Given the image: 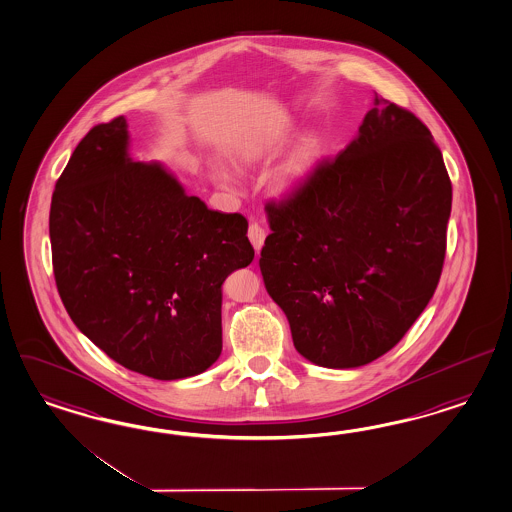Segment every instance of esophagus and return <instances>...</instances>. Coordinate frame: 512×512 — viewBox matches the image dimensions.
I'll return each instance as SVG.
<instances>
[{
	"label": "esophagus",
	"mask_w": 512,
	"mask_h": 512,
	"mask_svg": "<svg viewBox=\"0 0 512 512\" xmlns=\"http://www.w3.org/2000/svg\"><path fill=\"white\" fill-rule=\"evenodd\" d=\"M249 239L250 243H252V247L256 249V252H260V249L263 247V241H265V230H263L260 224H250Z\"/></svg>",
	"instance_id": "esophagus-1"
}]
</instances>
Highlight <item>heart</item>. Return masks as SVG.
<instances>
[{"label": "heart", "mask_w": 512, "mask_h": 512, "mask_svg": "<svg viewBox=\"0 0 512 512\" xmlns=\"http://www.w3.org/2000/svg\"><path fill=\"white\" fill-rule=\"evenodd\" d=\"M271 148H273L271 139L250 141L237 150V163L252 165V163L260 161L267 152H271ZM323 156H325L323 139L315 133L304 135L297 141V145L289 150L284 161L276 167L275 171L271 172V178H269L271 189L278 195H289V193L299 191L302 185H306L312 180V176L321 165ZM215 178L219 184L226 185V187L234 184L232 174L224 169H215Z\"/></svg>", "instance_id": "1"}]
</instances>
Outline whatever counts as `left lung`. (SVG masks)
<instances>
[{
	"mask_svg": "<svg viewBox=\"0 0 512 512\" xmlns=\"http://www.w3.org/2000/svg\"><path fill=\"white\" fill-rule=\"evenodd\" d=\"M265 211V289L315 366L377 360L433 299L451 180L429 128L407 109L375 94L345 150Z\"/></svg>",
	"mask_w": 512,
	"mask_h": 512,
	"instance_id": "8db88e82",
	"label": "left lung"
}]
</instances>
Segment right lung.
Listing matches in <instances>:
<instances>
[{"mask_svg": "<svg viewBox=\"0 0 512 512\" xmlns=\"http://www.w3.org/2000/svg\"><path fill=\"white\" fill-rule=\"evenodd\" d=\"M126 118L94 126L55 184V284L74 325L109 358L158 380L206 371L223 351L226 276L254 258L241 213L208 210L161 163L130 158Z\"/></svg>", "mask_w": 512, "mask_h": 512, "instance_id": "add662e5", "label": "right lung"}]
</instances>
